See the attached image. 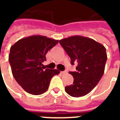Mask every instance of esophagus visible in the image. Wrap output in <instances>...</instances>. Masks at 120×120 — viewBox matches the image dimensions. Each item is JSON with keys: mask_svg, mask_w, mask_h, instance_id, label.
<instances>
[{"mask_svg": "<svg viewBox=\"0 0 120 120\" xmlns=\"http://www.w3.org/2000/svg\"><path fill=\"white\" fill-rule=\"evenodd\" d=\"M68 73V71L67 70L64 71H61V73H62V74H65V73Z\"/></svg>", "mask_w": 120, "mask_h": 120, "instance_id": "1", "label": "esophagus"}]
</instances>
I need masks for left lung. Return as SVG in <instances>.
<instances>
[{
	"instance_id": "8db88e82",
	"label": "left lung",
	"mask_w": 120,
	"mask_h": 120,
	"mask_svg": "<svg viewBox=\"0 0 120 120\" xmlns=\"http://www.w3.org/2000/svg\"><path fill=\"white\" fill-rule=\"evenodd\" d=\"M59 43L71 58V64H77L76 71H69L74 82L65 87L73 97L87 94L95 87L104 73L107 59L105 47L95 40L74 36L60 40Z\"/></svg>"
}]
</instances>
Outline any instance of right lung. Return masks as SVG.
Listing matches in <instances>:
<instances>
[{"instance_id":"1","label":"right lung","mask_w":120,"mask_h":120,"mask_svg":"<svg viewBox=\"0 0 120 120\" xmlns=\"http://www.w3.org/2000/svg\"><path fill=\"white\" fill-rule=\"evenodd\" d=\"M58 40L44 36H31L19 40L10 48L9 62L17 82L26 92L33 95L45 93L52 76L60 73L56 69H45L48 51Z\"/></svg>"}]
</instances>
